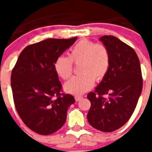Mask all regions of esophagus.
I'll use <instances>...</instances> for the list:
<instances>
[{"mask_svg": "<svg viewBox=\"0 0 152 152\" xmlns=\"http://www.w3.org/2000/svg\"><path fill=\"white\" fill-rule=\"evenodd\" d=\"M82 98H83V96H81V95H75V99L76 101H79V100H81Z\"/></svg>", "mask_w": 152, "mask_h": 152, "instance_id": "1", "label": "esophagus"}]
</instances>
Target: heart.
Listing matches in <instances>:
<instances>
[{
	"mask_svg": "<svg viewBox=\"0 0 152 152\" xmlns=\"http://www.w3.org/2000/svg\"><path fill=\"white\" fill-rule=\"evenodd\" d=\"M73 63H79L80 74L64 84V90L72 94H81L93 88L95 80L105 77L110 65V55L105 45L81 40L71 49L69 56H61L55 61V69L63 80L72 75Z\"/></svg>",
	"mask_w": 152,
	"mask_h": 152,
	"instance_id": "b5f03b06",
	"label": "heart"
}]
</instances>
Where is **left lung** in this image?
Listing matches in <instances>:
<instances>
[{"instance_id": "left-lung-1", "label": "left lung", "mask_w": 152, "mask_h": 152, "mask_svg": "<svg viewBox=\"0 0 152 152\" xmlns=\"http://www.w3.org/2000/svg\"><path fill=\"white\" fill-rule=\"evenodd\" d=\"M100 40L108 49L110 65L105 77L88 94V120L96 129L110 132L124 126L133 113L142 90L138 56L132 47L113 36Z\"/></svg>"}]
</instances>
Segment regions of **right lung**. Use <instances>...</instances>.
Returning <instances> with one entry per match:
<instances>
[{
	"mask_svg": "<svg viewBox=\"0 0 152 152\" xmlns=\"http://www.w3.org/2000/svg\"><path fill=\"white\" fill-rule=\"evenodd\" d=\"M77 37L47 39L26 46L11 73V88L17 113L28 128L51 135L66 121L68 108L75 102L62 93L55 61Z\"/></svg>",
	"mask_w": 152,
	"mask_h": 152,
	"instance_id": "1",
	"label": "right lung"
}]
</instances>
